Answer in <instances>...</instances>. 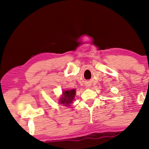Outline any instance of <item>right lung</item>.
Instances as JSON below:
<instances>
[{"instance_id": "obj_1", "label": "right lung", "mask_w": 149, "mask_h": 149, "mask_svg": "<svg viewBox=\"0 0 149 149\" xmlns=\"http://www.w3.org/2000/svg\"><path fill=\"white\" fill-rule=\"evenodd\" d=\"M75 92L76 91L74 89L63 91V95L60 99V102L64 104V106H69L74 100L75 93H76Z\"/></svg>"}]
</instances>
